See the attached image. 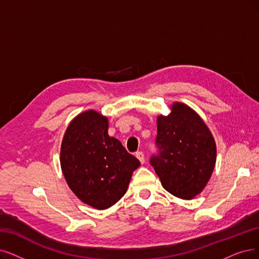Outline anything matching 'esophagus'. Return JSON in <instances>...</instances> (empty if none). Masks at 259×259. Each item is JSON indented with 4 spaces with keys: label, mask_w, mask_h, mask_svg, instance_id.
Instances as JSON below:
<instances>
[{
    "label": "esophagus",
    "mask_w": 259,
    "mask_h": 259,
    "mask_svg": "<svg viewBox=\"0 0 259 259\" xmlns=\"http://www.w3.org/2000/svg\"><path fill=\"white\" fill-rule=\"evenodd\" d=\"M136 157L139 159V161H140L141 163L144 162V154H143L142 152H137V153H136Z\"/></svg>",
    "instance_id": "obj_1"
}]
</instances>
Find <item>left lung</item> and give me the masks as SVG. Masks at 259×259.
<instances>
[{
  "label": "left lung",
  "instance_id": "1",
  "mask_svg": "<svg viewBox=\"0 0 259 259\" xmlns=\"http://www.w3.org/2000/svg\"><path fill=\"white\" fill-rule=\"evenodd\" d=\"M156 147L150 163L162 187L180 199L201 193L213 171L217 148L207 125L183 103H174L168 116L157 118Z\"/></svg>",
  "mask_w": 259,
  "mask_h": 259
}]
</instances>
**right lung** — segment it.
<instances>
[{"label":"right lung","mask_w":259,"mask_h":259,"mask_svg":"<svg viewBox=\"0 0 259 259\" xmlns=\"http://www.w3.org/2000/svg\"><path fill=\"white\" fill-rule=\"evenodd\" d=\"M60 165L70 189L94 208L106 209L125 194L140 161L108 135V119L96 110L79 113L61 142Z\"/></svg>","instance_id":"add662e5"}]
</instances>
